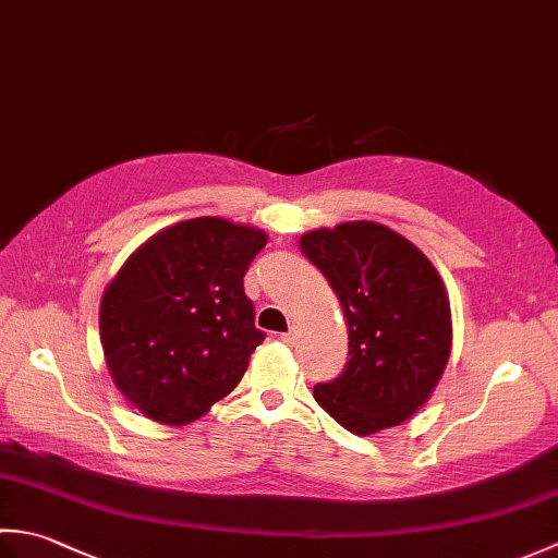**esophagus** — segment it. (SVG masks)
<instances>
[{
    "label": "esophagus",
    "instance_id": "obj_1",
    "mask_svg": "<svg viewBox=\"0 0 558 558\" xmlns=\"http://www.w3.org/2000/svg\"><path fill=\"white\" fill-rule=\"evenodd\" d=\"M280 340L286 342V345H290V348H292L294 342H298V333H294V330H290V333H282V336H280Z\"/></svg>",
    "mask_w": 558,
    "mask_h": 558
}]
</instances>
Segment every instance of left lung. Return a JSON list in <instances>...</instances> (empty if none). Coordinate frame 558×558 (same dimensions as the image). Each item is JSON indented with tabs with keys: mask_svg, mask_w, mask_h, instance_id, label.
Segmentation results:
<instances>
[{
	"mask_svg": "<svg viewBox=\"0 0 558 558\" xmlns=\"http://www.w3.org/2000/svg\"><path fill=\"white\" fill-rule=\"evenodd\" d=\"M348 318L350 360L314 398L330 417L369 436L412 417L441 378L453 328L432 260L386 225L354 220L302 234Z\"/></svg>",
	"mask_w": 558,
	"mask_h": 558,
	"instance_id": "8db88e82",
	"label": "left lung"
}]
</instances>
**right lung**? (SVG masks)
Listing matches in <instances>:
<instances>
[{
  "label": "right lung",
  "instance_id": "1",
  "mask_svg": "<svg viewBox=\"0 0 558 558\" xmlns=\"http://www.w3.org/2000/svg\"><path fill=\"white\" fill-rule=\"evenodd\" d=\"M266 240L222 218L177 222L141 244L105 288V362L148 420L194 422L242 381L266 338L244 294V272Z\"/></svg>",
  "mask_w": 558,
  "mask_h": 558
}]
</instances>
